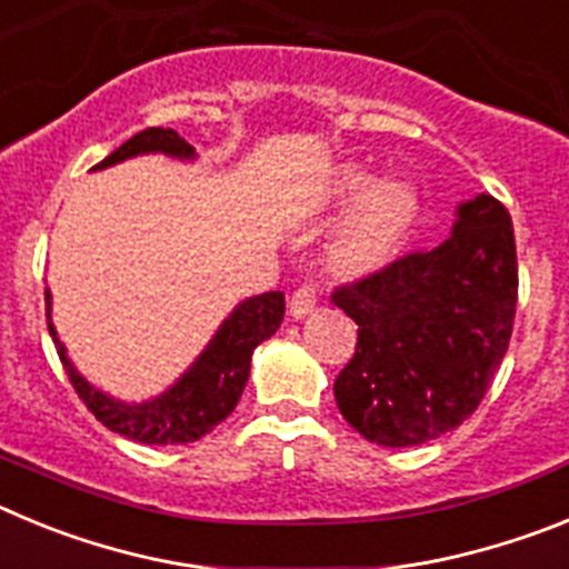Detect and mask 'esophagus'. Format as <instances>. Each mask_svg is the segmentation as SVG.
Segmentation results:
<instances>
[{"instance_id":"34e87169","label":"esophagus","mask_w":569,"mask_h":569,"mask_svg":"<svg viewBox=\"0 0 569 569\" xmlns=\"http://www.w3.org/2000/svg\"><path fill=\"white\" fill-rule=\"evenodd\" d=\"M313 305H316V284L305 281V284H299V288L293 290V296H290V316H293V319H301V316H308L310 310H313Z\"/></svg>"}]
</instances>
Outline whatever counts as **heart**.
Masks as SVG:
<instances>
[{
	"instance_id": "obj_1",
	"label": "heart",
	"mask_w": 569,
	"mask_h": 569,
	"mask_svg": "<svg viewBox=\"0 0 569 569\" xmlns=\"http://www.w3.org/2000/svg\"><path fill=\"white\" fill-rule=\"evenodd\" d=\"M367 187L370 176L361 170H347L341 179L339 193L345 199H359L361 192L366 193L330 248V264L341 276H367L387 264L419 213V193L407 182L390 179L370 191Z\"/></svg>"
}]
</instances>
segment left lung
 <instances>
[{
	"mask_svg": "<svg viewBox=\"0 0 569 569\" xmlns=\"http://www.w3.org/2000/svg\"><path fill=\"white\" fill-rule=\"evenodd\" d=\"M330 299L359 325L333 385L347 425L381 447L439 439L476 413L510 345L519 301L510 213L479 193L445 244L399 256Z\"/></svg>",
	"mask_w": 569,
	"mask_h": 569,
	"instance_id": "1",
	"label": "left lung"
}]
</instances>
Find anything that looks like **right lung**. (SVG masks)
Instances as JSON below:
<instances>
[{"mask_svg": "<svg viewBox=\"0 0 569 569\" xmlns=\"http://www.w3.org/2000/svg\"><path fill=\"white\" fill-rule=\"evenodd\" d=\"M156 150L182 156V159L193 156V148L176 130L148 128L130 136L128 142L119 144L97 168H108V164L122 162L130 156L156 153ZM44 305H48V330L57 341L59 359H62L64 373H68L79 399L108 430L124 436V439L142 441V445H188V441L208 436L219 421L228 419L233 407L239 405L241 390L248 385L250 356H253L256 345L270 339L284 319V293H279V290L241 301L239 308L230 313V319L219 328V333L213 336L208 350L196 359V365L170 387L168 393L153 401H144V405H122V401H113L93 390L73 370V365L64 356L62 341L57 339V330L50 325L48 290H44Z\"/></svg>", "mask_w": 569, "mask_h": 569, "instance_id": "obj_1", "label": "right lung"}]
</instances>
